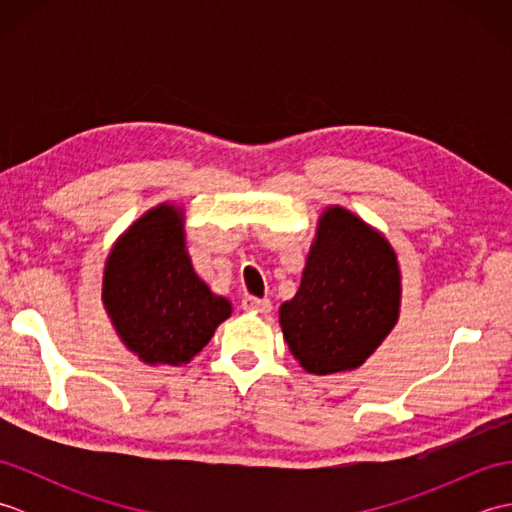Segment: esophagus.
I'll return each instance as SVG.
<instances>
[{
  "instance_id": "obj_1",
  "label": "esophagus",
  "mask_w": 512,
  "mask_h": 512,
  "mask_svg": "<svg viewBox=\"0 0 512 512\" xmlns=\"http://www.w3.org/2000/svg\"><path fill=\"white\" fill-rule=\"evenodd\" d=\"M242 308L250 310V312H259V314H268L273 310V301L270 299H257V297H244L242 299Z\"/></svg>"
}]
</instances>
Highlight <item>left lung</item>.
I'll return each mask as SVG.
<instances>
[{"mask_svg":"<svg viewBox=\"0 0 512 512\" xmlns=\"http://www.w3.org/2000/svg\"><path fill=\"white\" fill-rule=\"evenodd\" d=\"M398 310L394 248L343 206L325 209L297 295L279 308L292 356L310 374L350 372L394 330Z\"/></svg>","mask_w":512,"mask_h":512,"instance_id":"obj_1","label":"left lung"}]
</instances>
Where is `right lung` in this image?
I'll return each instance as SVG.
<instances>
[{
  "label": "right lung",
  "instance_id": "1",
  "mask_svg": "<svg viewBox=\"0 0 512 512\" xmlns=\"http://www.w3.org/2000/svg\"><path fill=\"white\" fill-rule=\"evenodd\" d=\"M103 306L140 361L173 367L202 352L233 310L195 275L173 204L147 211L118 237L103 273Z\"/></svg>",
  "mask_w": 512,
  "mask_h": 512
}]
</instances>
